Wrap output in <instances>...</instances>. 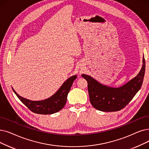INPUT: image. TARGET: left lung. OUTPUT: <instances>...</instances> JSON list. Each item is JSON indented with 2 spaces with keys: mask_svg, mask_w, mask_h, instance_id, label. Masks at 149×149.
I'll return each instance as SVG.
<instances>
[{
  "mask_svg": "<svg viewBox=\"0 0 149 149\" xmlns=\"http://www.w3.org/2000/svg\"><path fill=\"white\" fill-rule=\"evenodd\" d=\"M143 66L139 74L125 85L119 88L109 87L100 83L89 75L81 76L88 82L89 100L95 109L105 112L117 111L127 105L143 84L146 62L143 56Z\"/></svg>",
  "mask_w": 149,
  "mask_h": 149,
  "instance_id": "left-lung-1",
  "label": "left lung"
}]
</instances>
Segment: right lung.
Returning a JSON list of instances; mask_svg holds the SVG:
<instances>
[{
	"mask_svg": "<svg viewBox=\"0 0 149 149\" xmlns=\"http://www.w3.org/2000/svg\"><path fill=\"white\" fill-rule=\"evenodd\" d=\"M77 75H73L63 84L60 89L50 97L40 101H32L19 95L13 88L19 99L30 111L40 114H51L58 112L66 105L68 94Z\"/></svg>",
	"mask_w": 149,
	"mask_h": 149,
	"instance_id": "right-lung-1",
	"label": "right lung"
}]
</instances>
